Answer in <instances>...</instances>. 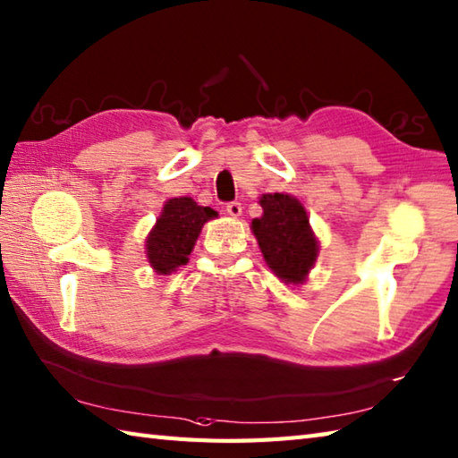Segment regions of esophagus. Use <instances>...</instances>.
<instances>
[{"label":"esophagus","instance_id":"1","mask_svg":"<svg viewBox=\"0 0 458 458\" xmlns=\"http://www.w3.org/2000/svg\"><path fill=\"white\" fill-rule=\"evenodd\" d=\"M226 212L230 214L232 218H238L240 214H242V204H240V202H236V200L228 202V204H226Z\"/></svg>","mask_w":458,"mask_h":458}]
</instances>
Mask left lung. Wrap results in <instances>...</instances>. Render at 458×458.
I'll return each instance as SVG.
<instances>
[{"mask_svg": "<svg viewBox=\"0 0 458 458\" xmlns=\"http://www.w3.org/2000/svg\"><path fill=\"white\" fill-rule=\"evenodd\" d=\"M264 216L251 222L267 266L285 284H303L317 259V238L301 202L289 194H264Z\"/></svg>", "mask_w": 458, "mask_h": 458, "instance_id": "obj_1", "label": "left lung"}]
</instances>
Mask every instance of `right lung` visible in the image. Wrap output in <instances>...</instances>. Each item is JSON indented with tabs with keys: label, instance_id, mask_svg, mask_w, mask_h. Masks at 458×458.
<instances>
[{
	"label": "right lung",
	"instance_id": "add662e5",
	"mask_svg": "<svg viewBox=\"0 0 458 458\" xmlns=\"http://www.w3.org/2000/svg\"><path fill=\"white\" fill-rule=\"evenodd\" d=\"M214 216H218L216 210L199 207L189 197L167 200L145 244L153 269L161 276H167L187 264L200 228Z\"/></svg>",
	"mask_w": 458,
	"mask_h": 458
}]
</instances>
